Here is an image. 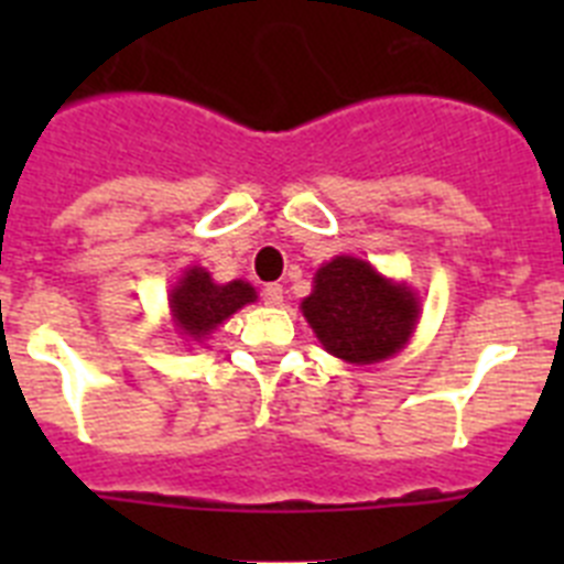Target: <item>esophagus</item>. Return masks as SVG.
I'll return each instance as SVG.
<instances>
[{"label": "esophagus", "mask_w": 564, "mask_h": 564, "mask_svg": "<svg viewBox=\"0 0 564 564\" xmlns=\"http://www.w3.org/2000/svg\"><path fill=\"white\" fill-rule=\"evenodd\" d=\"M262 299H265V305L276 307L285 302V291H282V285H276V282H271V285H265V291H262Z\"/></svg>", "instance_id": "34e87169"}]
</instances>
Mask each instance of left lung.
Instances as JSON below:
<instances>
[{
    "label": "left lung",
    "instance_id": "1",
    "mask_svg": "<svg viewBox=\"0 0 564 564\" xmlns=\"http://www.w3.org/2000/svg\"><path fill=\"white\" fill-rule=\"evenodd\" d=\"M417 311L415 293L356 257H336L318 268L313 293L302 302V313L325 350L352 364L381 361L401 350Z\"/></svg>",
    "mask_w": 564,
    "mask_h": 564
}]
</instances>
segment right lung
Returning a JSON list of instances; mask_svg holds the SVG:
<instances>
[{
	"mask_svg": "<svg viewBox=\"0 0 564 564\" xmlns=\"http://www.w3.org/2000/svg\"><path fill=\"white\" fill-rule=\"evenodd\" d=\"M253 299H257V291L248 282H239L237 279V282H228V285H217L208 276V271L192 268L174 285L169 305H172V316L177 327L186 336L200 341L214 327L223 325L231 313H237L239 307L253 302Z\"/></svg>",
	"mask_w": 564,
	"mask_h": 564,
	"instance_id": "1",
	"label": "right lung"
}]
</instances>
